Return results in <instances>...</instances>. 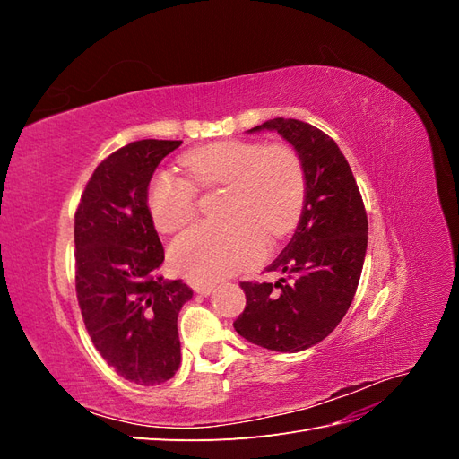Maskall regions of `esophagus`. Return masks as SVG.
<instances>
[{"instance_id":"esophagus-1","label":"esophagus","mask_w":459,"mask_h":459,"mask_svg":"<svg viewBox=\"0 0 459 459\" xmlns=\"http://www.w3.org/2000/svg\"><path fill=\"white\" fill-rule=\"evenodd\" d=\"M193 290L199 293L201 297H208L214 290V285L212 283H193Z\"/></svg>"}]
</instances>
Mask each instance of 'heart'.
<instances>
[{
	"label": "heart",
	"instance_id": "1",
	"mask_svg": "<svg viewBox=\"0 0 459 459\" xmlns=\"http://www.w3.org/2000/svg\"><path fill=\"white\" fill-rule=\"evenodd\" d=\"M187 178L159 172L147 206L162 233L176 231L195 214L197 187H230L221 226H193L169 247L172 268L195 281H218L255 264L264 241L293 230L304 203V169L295 151L258 142H216L182 159Z\"/></svg>",
	"mask_w": 459,
	"mask_h": 459
}]
</instances>
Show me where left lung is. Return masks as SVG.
Segmentation results:
<instances>
[{
	"label": "left lung",
	"instance_id": "left-lung-1",
	"mask_svg": "<svg viewBox=\"0 0 459 459\" xmlns=\"http://www.w3.org/2000/svg\"><path fill=\"white\" fill-rule=\"evenodd\" d=\"M277 132L297 151L304 169V206L293 238L268 272L272 283L243 281L247 307L235 331L275 352H300L339 325L362 275L368 216L349 162L337 143L312 124L273 118L248 134Z\"/></svg>",
	"mask_w": 459,
	"mask_h": 459
}]
</instances>
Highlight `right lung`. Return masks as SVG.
<instances>
[{"mask_svg":"<svg viewBox=\"0 0 459 459\" xmlns=\"http://www.w3.org/2000/svg\"><path fill=\"white\" fill-rule=\"evenodd\" d=\"M182 142L142 140L108 155L74 216L76 295L105 362L137 385H160L182 364L178 314L193 290L164 280V248L147 206L151 178Z\"/></svg>","mask_w":459,"mask_h":459,"instance_id":"1","label":"right lung"}]
</instances>
